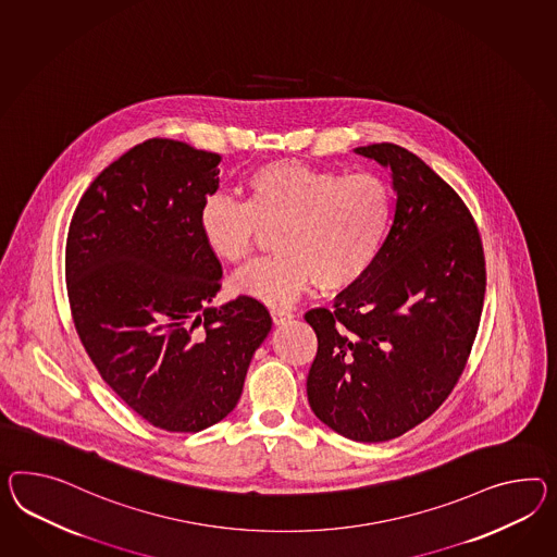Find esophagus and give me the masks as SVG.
<instances>
[{
	"instance_id": "34e87169",
	"label": "esophagus",
	"mask_w": 557,
	"mask_h": 557,
	"mask_svg": "<svg viewBox=\"0 0 557 557\" xmlns=\"http://www.w3.org/2000/svg\"><path fill=\"white\" fill-rule=\"evenodd\" d=\"M271 314L272 321H274L276 325H283V323H286V321L293 317V313H290L288 309H281V307H272Z\"/></svg>"
}]
</instances>
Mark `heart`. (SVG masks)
Here are the masks:
<instances>
[{"label":"heart","mask_w":557,"mask_h":557,"mask_svg":"<svg viewBox=\"0 0 557 557\" xmlns=\"http://www.w3.org/2000/svg\"><path fill=\"white\" fill-rule=\"evenodd\" d=\"M394 189L382 175L271 161L246 180V200L215 194L200 208V234L215 257L240 264L264 230H274L271 257L234 276V288L286 305L317 283L342 290L359 283L384 252L394 222Z\"/></svg>","instance_id":"heart-1"}]
</instances>
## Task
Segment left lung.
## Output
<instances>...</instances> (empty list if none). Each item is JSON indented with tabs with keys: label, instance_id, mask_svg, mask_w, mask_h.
I'll return each mask as SVG.
<instances>
[{
	"label": "left lung",
	"instance_id": "1",
	"mask_svg": "<svg viewBox=\"0 0 557 557\" xmlns=\"http://www.w3.org/2000/svg\"><path fill=\"white\" fill-rule=\"evenodd\" d=\"M356 153L392 170L394 224L375 267L333 309L305 313L317 333L307 396L329 429L384 443L436 412L462 375L483 313L485 252L467 203L412 151Z\"/></svg>",
	"mask_w": 557,
	"mask_h": 557
}]
</instances>
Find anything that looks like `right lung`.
Returning a JSON list of instances; mask_svg holds the SVG:
<instances>
[{
	"mask_svg": "<svg viewBox=\"0 0 557 557\" xmlns=\"http://www.w3.org/2000/svg\"><path fill=\"white\" fill-rule=\"evenodd\" d=\"M220 156L147 139L88 186L66 238L72 321L100 377L145 422L200 432L226 418L272 327L248 295L222 307V264L200 234Z\"/></svg>",
	"mask_w": 557,
	"mask_h": 557,
	"instance_id": "1",
	"label": "right lung"
}]
</instances>
